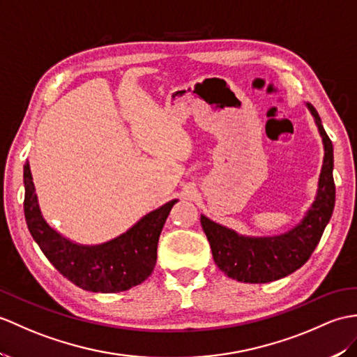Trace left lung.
<instances>
[{
    "label": "left lung",
    "mask_w": 357,
    "mask_h": 357,
    "mask_svg": "<svg viewBox=\"0 0 357 357\" xmlns=\"http://www.w3.org/2000/svg\"><path fill=\"white\" fill-rule=\"evenodd\" d=\"M313 115L324 146V160L314 201L294 228L278 236L254 237L238 234L201 214V225L208 238L214 263L229 278L242 283H269L300 269L319 243L335 208L333 144L326 134L317 109L305 103Z\"/></svg>",
    "instance_id": "left-lung-1"
}]
</instances>
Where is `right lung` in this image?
Here are the masks:
<instances>
[{"mask_svg": "<svg viewBox=\"0 0 357 357\" xmlns=\"http://www.w3.org/2000/svg\"><path fill=\"white\" fill-rule=\"evenodd\" d=\"M24 214L31 237L50 263L84 291L115 294L141 284L156 263L160 234L178 199L161 205L126 233L98 245H82L62 236L44 219L29 161L24 165Z\"/></svg>", "mask_w": 357, "mask_h": 357, "instance_id": "right-lung-1", "label": "right lung"}]
</instances>
